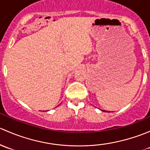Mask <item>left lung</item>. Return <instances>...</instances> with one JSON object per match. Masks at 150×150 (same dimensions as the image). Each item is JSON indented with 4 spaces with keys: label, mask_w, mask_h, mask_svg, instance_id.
Instances as JSON below:
<instances>
[{
    "label": "left lung",
    "mask_w": 150,
    "mask_h": 150,
    "mask_svg": "<svg viewBox=\"0 0 150 150\" xmlns=\"http://www.w3.org/2000/svg\"><path fill=\"white\" fill-rule=\"evenodd\" d=\"M103 111H105V112H107V111H106V110H103Z\"/></svg>",
    "instance_id": "1"
}]
</instances>
